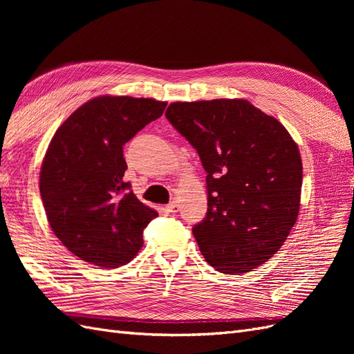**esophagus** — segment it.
Here are the masks:
<instances>
[{"mask_svg": "<svg viewBox=\"0 0 354 354\" xmlns=\"http://www.w3.org/2000/svg\"><path fill=\"white\" fill-rule=\"evenodd\" d=\"M165 209L168 211V212H173V214H176V212H178V203L176 202V201H173V202H169L168 205L165 207Z\"/></svg>", "mask_w": 354, "mask_h": 354, "instance_id": "esophagus-1", "label": "esophagus"}]
</instances>
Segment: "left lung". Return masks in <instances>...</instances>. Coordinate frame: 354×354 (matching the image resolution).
Wrapping results in <instances>:
<instances>
[{
    "mask_svg": "<svg viewBox=\"0 0 354 354\" xmlns=\"http://www.w3.org/2000/svg\"><path fill=\"white\" fill-rule=\"evenodd\" d=\"M165 116L207 171V217L192 230L202 255L221 273L251 272L279 251L297 221V143L243 99L174 102Z\"/></svg>",
    "mask_w": 354,
    "mask_h": 354,
    "instance_id": "left-lung-1",
    "label": "left lung"
}]
</instances>
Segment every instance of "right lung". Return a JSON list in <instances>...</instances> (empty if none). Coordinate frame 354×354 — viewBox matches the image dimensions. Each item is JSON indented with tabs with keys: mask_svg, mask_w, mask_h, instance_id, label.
<instances>
[{
	"mask_svg": "<svg viewBox=\"0 0 354 354\" xmlns=\"http://www.w3.org/2000/svg\"><path fill=\"white\" fill-rule=\"evenodd\" d=\"M167 103L100 95L84 103L53 136L39 173L47 220L59 241L99 267L130 263L158 212L124 180L122 146L164 113Z\"/></svg>",
	"mask_w": 354,
	"mask_h": 354,
	"instance_id": "right-lung-1",
	"label": "right lung"
}]
</instances>
